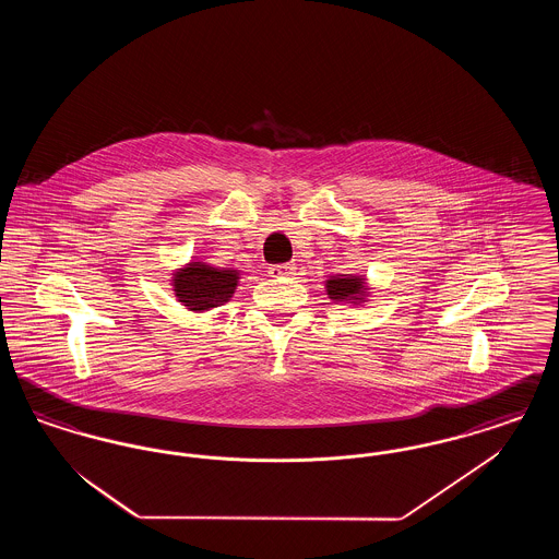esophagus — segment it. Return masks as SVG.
<instances>
[{
  "instance_id": "obj_1",
  "label": "esophagus",
  "mask_w": 559,
  "mask_h": 559,
  "mask_svg": "<svg viewBox=\"0 0 559 559\" xmlns=\"http://www.w3.org/2000/svg\"><path fill=\"white\" fill-rule=\"evenodd\" d=\"M295 272V264H278V266L270 267V276L278 278V276H292Z\"/></svg>"
}]
</instances>
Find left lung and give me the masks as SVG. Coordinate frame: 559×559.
I'll use <instances>...</instances> for the list:
<instances>
[{
  "label": "left lung",
  "mask_w": 559,
  "mask_h": 559,
  "mask_svg": "<svg viewBox=\"0 0 559 559\" xmlns=\"http://www.w3.org/2000/svg\"><path fill=\"white\" fill-rule=\"evenodd\" d=\"M324 289L329 299L333 301H344L352 306H360L369 299V283L367 276L362 274H337V276H329V281L324 283Z\"/></svg>",
  "instance_id": "obj_1"
}]
</instances>
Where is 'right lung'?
<instances>
[{
    "instance_id": "1",
    "label": "right lung",
    "mask_w": 559,
    "mask_h": 559,
    "mask_svg": "<svg viewBox=\"0 0 559 559\" xmlns=\"http://www.w3.org/2000/svg\"><path fill=\"white\" fill-rule=\"evenodd\" d=\"M239 278L240 270L237 267H219L190 260L187 266L174 270L171 292L187 310L203 314L230 301Z\"/></svg>"
}]
</instances>
